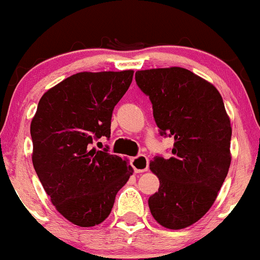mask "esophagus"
Segmentation results:
<instances>
[{
    "instance_id": "34e87169",
    "label": "esophagus",
    "mask_w": 260,
    "mask_h": 260,
    "mask_svg": "<svg viewBox=\"0 0 260 260\" xmlns=\"http://www.w3.org/2000/svg\"><path fill=\"white\" fill-rule=\"evenodd\" d=\"M131 167L134 168L135 173H141V172L148 171L149 159L144 154H139V155L131 158Z\"/></svg>"
}]
</instances>
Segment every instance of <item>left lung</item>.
I'll return each instance as SVG.
<instances>
[{
  "instance_id": "left-lung-1",
  "label": "left lung",
  "mask_w": 260,
  "mask_h": 260,
  "mask_svg": "<svg viewBox=\"0 0 260 260\" xmlns=\"http://www.w3.org/2000/svg\"><path fill=\"white\" fill-rule=\"evenodd\" d=\"M135 81L149 96L159 134L174 139L171 158L150 161L160 186L149 209L164 228H187L209 211L230 167L231 126L222 97L179 67L138 71Z\"/></svg>"
}]
</instances>
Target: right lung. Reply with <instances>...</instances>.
<instances>
[{"instance_id": "obj_1", "label": "right lung", "mask_w": 260, "mask_h": 260, "mask_svg": "<svg viewBox=\"0 0 260 260\" xmlns=\"http://www.w3.org/2000/svg\"><path fill=\"white\" fill-rule=\"evenodd\" d=\"M133 74L81 72L45 92L38 105L30 126L32 164L51 204L74 225L101 223L133 174L109 146L93 148L110 138L112 111Z\"/></svg>"}]
</instances>
